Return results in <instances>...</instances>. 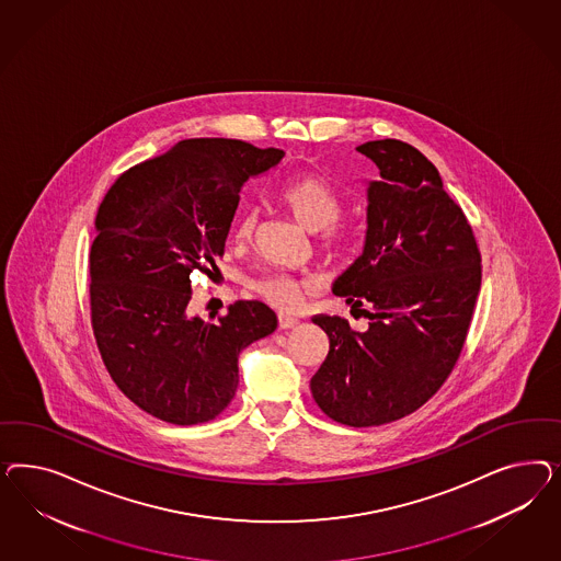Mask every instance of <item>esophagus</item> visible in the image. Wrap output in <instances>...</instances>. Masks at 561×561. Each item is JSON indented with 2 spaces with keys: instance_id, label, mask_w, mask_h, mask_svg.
Masks as SVG:
<instances>
[{
  "instance_id": "esophagus-1",
  "label": "esophagus",
  "mask_w": 561,
  "mask_h": 561,
  "mask_svg": "<svg viewBox=\"0 0 561 561\" xmlns=\"http://www.w3.org/2000/svg\"><path fill=\"white\" fill-rule=\"evenodd\" d=\"M300 324V319L288 317V314H279V327L282 329H296Z\"/></svg>"
}]
</instances>
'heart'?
Segmentation results:
<instances>
[{
    "label": "heart",
    "instance_id": "1",
    "mask_svg": "<svg viewBox=\"0 0 561 561\" xmlns=\"http://www.w3.org/2000/svg\"><path fill=\"white\" fill-rule=\"evenodd\" d=\"M282 204L288 207L291 218L308 232L321 233V247L331 255H340L347 249V232L333 221L340 218V193L319 176H302L288 183L282 191ZM256 214L249 211L238 224V240H251L255 232ZM259 294L279 310H296L302 305L306 294L312 289L308 279H294L288 275H272L259 282Z\"/></svg>",
    "mask_w": 561,
    "mask_h": 561
}]
</instances>
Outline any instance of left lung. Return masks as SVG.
Here are the masks:
<instances>
[{"mask_svg": "<svg viewBox=\"0 0 561 561\" xmlns=\"http://www.w3.org/2000/svg\"><path fill=\"white\" fill-rule=\"evenodd\" d=\"M356 150L373 160L378 176L366 183L362 255L333 294L370 323L362 333L341 317L312 319L329 337V354L310 391L331 420L366 427L413 413L448 378L481 288V255L424 153L399 139Z\"/></svg>", "mask_w": 561, "mask_h": 561, "instance_id": "8db88e82", "label": "left lung"}]
</instances>
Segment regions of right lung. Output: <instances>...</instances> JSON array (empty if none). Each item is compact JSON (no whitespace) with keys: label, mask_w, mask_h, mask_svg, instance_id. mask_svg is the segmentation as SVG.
<instances>
[{"label":"right lung","mask_w":561,"mask_h":561,"mask_svg":"<svg viewBox=\"0 0 561 561\" xmlns=\"http://www.w3.org/2000/svg\"><path fill=\"white\" fill-rule=\"evenodd\" d=\"M282 158L240 139H185L123 172L102 199L90 251L94 337L121 391L158 420L220 415L240 352L277 327L259 300H238L216 321L188 314V275L216 267L244 183Z\"/></svg>","instance_id":"1"}]
</instances>
